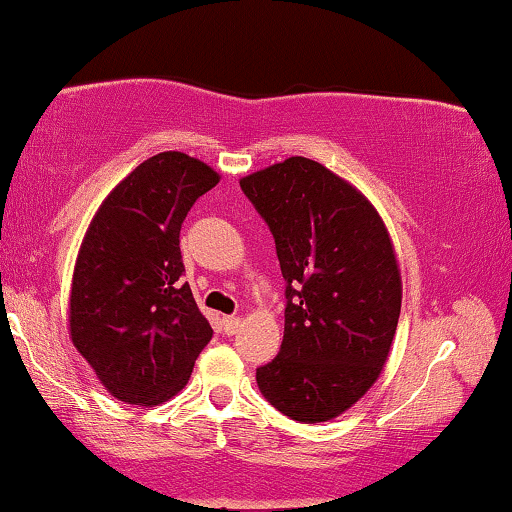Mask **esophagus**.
Masks as SVG:
<instances>
[{"label": "esophagus", "mask_w": 512, "mask_h": 512, "mask_svg": "<svg viewBox=\"0 0 512 512\" xmlns=\"http://www.w3.org/2000/svg\"><path fill=\"white\" fill-rule=\"evenodd\" d=\"M240 316H224V332L226 335H235V332L240 330Z\"/></svg>", "instance_id": "obj_1"}]
</instances>
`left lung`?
<instances>
[{"instance_id":"1","label":"left lung","mask_w":512,"mask_h":512,"mask_svg":"<svg viewBox=\"0 0 512 512\" xmlns=\"http://www.w3.org/2000/svg\"><path fill=\"white\" fill-rule=\"evenodd\" d=\"M286 279L284 342L256 369L263 397L325 422L379 379L402 309V277L374 205L318 161L291 157L242 177Z\"/></svg>"}]
</instances>
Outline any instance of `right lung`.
Returning a JSON list of instances; mask_svg holds the SVG:
<instances>
[{"mask_svg":"<svg viewBox=\"0 0 512 512\" xmlns=\"http://www.w3.org/2000/svg\"><path fill=\"white\" fill-rule=\"evenodd\" d=\"M219 173L182 152L133 168L96 210L73 270L71 342L110 395L157 406L187 385L212 328L198 309L180 228Z\"/></svg>","mask_w":512,"mask_h":512,"instance_id":"add662e5","label":"right lung"}]
</instances>
